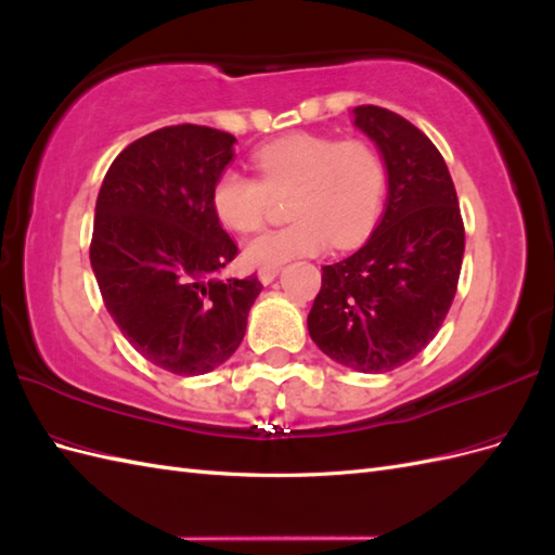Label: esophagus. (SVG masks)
Instances as JSON below:
<instances>
[{"label": "esophagus", "mask_w": 555, "mask_h": 555, "mask_svg": "<svg viewBox=\"0 0 555 555\" xmlns=\"http://www.w3.org/2000/svg\"><path fill=\"white\" fill-rule=\"evenodd\" d=\"M280 273V266H268V268H259V280L263 284H271Z\"/></svg>", "instance_id": "1"}]
</instances>
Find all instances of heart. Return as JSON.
<instances>
[{"label": "heart", "mask_w": 555, "mask_h": 555, "mask_svg": "<svg viewBox=\"0 0 555 555\" xmlns=\"http://www.w3.org/2000/svg\"><path fill=\"white\" fill-rule=\"evenodd\" d=\"M251 164L261 180L227 169L212 182L210 204L224 227L257 231L268 210V192H287L294 222L245 245L249 266H280L312 257L333 243L338 249L361 243L373 231L386 192V166L377 150L357 139L289 133L261 145Z\"/></svg>", "instance_id": "1"}]
</instances>
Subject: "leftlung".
Masks as SVG:
<instances>
[{
  "mask_svg": "<svg viewBox=\"0 0 555 555\" xmlns=\"http://www.w3.org/2000/svg\"><path fill=\"white\" fill-rule=\"evenodd\" d=\"M354 127L386 166V204L373 236L322 266L308 331L326 357L359 373H389L440 331L456 296L465 229L440 150L405 117L357 106Z\"/></svg>",
  "mask_w": 555,
  "mask_h": 555,
  "instance_id": "obj_1",
  "label": "left lung"
}]
</instances>
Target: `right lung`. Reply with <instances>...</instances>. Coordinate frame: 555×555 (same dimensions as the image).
<instances>
[{"label":"right lung","mask_w":555,"mask_h":555,"mask_svg":"<svg viewBox=\"0 0 555 555\" xmlns=\"http://www.w3.org/2000/svg\"><path fill=\"white\" fill-rule=\"evenodd\" d=\"M236 137L176 125L127 145L102 182L90 263L108 314L143 359L206 375L243 343L261 282L220 278L238 255L212 210Z\"/></svg>","instance_id":"1"}]
</instances>
